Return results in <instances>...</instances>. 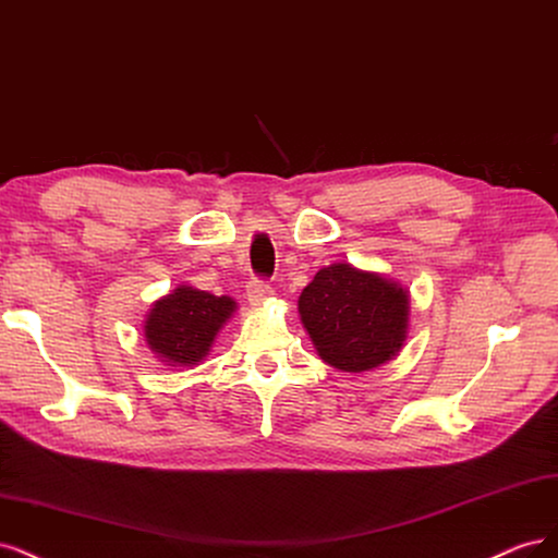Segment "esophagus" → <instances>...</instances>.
I'll return each instance as SVG.
<instances>
[{
  "mask_svg": "<svg viewBox=\"0 0 558 558\" xmlns=\"http://www.w3.org/2000/svg\"><path fill=\"white\" fill-rule=\"evenodd\" d=\"M271 284L268 282H264V280H250L247 282V292H245V296H247V301L253 303V305H262L268 296H271Z\"/></svg>",
  "mask_w": 558,
  "mask_h": 558,
  "instance_id": "obj_1",
  "label": "esophagus"
}]
</instances>
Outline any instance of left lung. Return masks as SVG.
Wrapping results in <instances>:
<instances>
[{"label": "left lung", "instance_id": "left-lung-1", "mask_svg": "<svg viewBox=\"0 0 558 558\" xmlns=\"http://www.w3.org/2000/svg\"><path fill=\"white\" fill-rule=\"evenodd\" d=\"M299 315L322 362L343 373H366L399 356L408 338L410 294L383 274L336 262L303 287Z\"/></svg>", "mask_w": 558, "mask_h": 558}]
</instances>
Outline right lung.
<instances>
[{
	"instance_id": "1",
	"label": "right lung",
	"mask_w": 558,
	"mask_h": 558,
	"mask_svg": "<svg viewBox=\"0 0 558 558\" xmlns=\"http://www.w3.org/2000/svg\"><path fill=\"white\" fill-rule=\"evenodd\" d=\"M231 296H215L192 284H178L159 296L143 322V336L150 352L175 368L199 366L208 356L215 336L236 313Z\"/></svg>"
}]
</instances>
